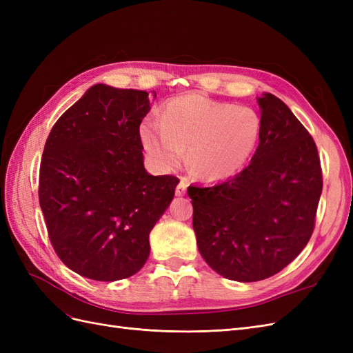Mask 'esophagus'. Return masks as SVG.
<instances>
[{
    "mask_svg": "<svg viewBox=\"0 0 353 353\" xmlns=\"http://www.w3.org/2000/svg\"><path fill=\"white\" fill-rule=\"evenodd\" d=\"M175 193H176L178 197L185 196V193H187V183H185V181H181V183L176 187V190H175Z\"/></svg>",
    "mask_w": 353,
    "mask_h": 353,
    "instance_id": "34e87169",
    "label": "esophagus"
}]
</instances>
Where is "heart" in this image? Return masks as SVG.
<instances>
[{
	"mask_svg": "<svg viewBox=\"0 0 353 353\" xmlns=\"http://www.w3.org/2000/svg\"><path fill=\"white\" fill-rule=\"evenodd\" d=\"M262 135V119L249 105L183 95L169 100L157 117L140 126V140L152 162L172 170L187 162L203 181L231 178L248 165Z\"/></svg>",
	"mask_w": 353,
	"mask_h": 353,
	"instance_id": "heart-1",
	"label": "heart"
}]
</instances>
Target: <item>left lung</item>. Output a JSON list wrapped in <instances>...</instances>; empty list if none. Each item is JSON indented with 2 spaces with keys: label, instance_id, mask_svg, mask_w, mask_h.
<instances>
[{
  "label": "left lung",
  "instance_id": "1",
  "mask_svg": "<svg viewBox=\"0 0 353 353\" xmlns=\"http://www.w3.org/2000/svg\"><path fill=\"white\" fill-rule=\"evenodd\" d=\"M262 135L232 179L188 187L201 258L228 280L253 283L280 272L312 236L323 191L312 137L274 94L258 97Z\"/></svg>",
  "mask_w": 353,
  "mask_h": 353
}]
</instances>
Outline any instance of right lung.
Instances as JSON below:
<instances>
[{
    "label": "right lung",
    "mask_w": 353,
    "mask_h": 353,
    "mask_svg": "<svg viewBox=\"0 0 353 353\" xmlns=\"http://www.w3.org/2000/svg\"><path fill=\"white\" fill-rule=\"evenodd\" d=\"M150 95L95 83L63 113L47 138L39 206L52 248L69 270L95 281L140 271L148 236L179 179L144 168L140 123Z\"/></svg>",
    "instance_id": "obj_1"
}]
</instances>
